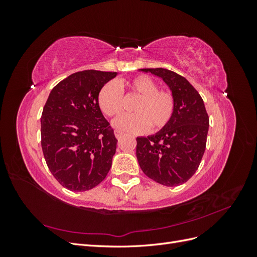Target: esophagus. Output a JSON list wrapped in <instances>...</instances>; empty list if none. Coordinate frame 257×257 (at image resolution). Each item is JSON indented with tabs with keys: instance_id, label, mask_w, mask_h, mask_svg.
<instances>
[{
	"instance_id": "obj_1",
	"label": "esophagus",
	"mask_w": 257,
	"mask_h": 257,
	"mask_svg": "<svg viewBox=\"0 0 257 257\" xmlns=\"http://www.w3.org/2000/svg\"><path fill=\"white\" fill-rule=\"evenodd\" d=\"M114 135H115V137H116V138L120 139L124 134L122 133V132H120V131H115V132H114Z\"/></svg>"
}]
</instances>
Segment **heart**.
Here are the masks:
<instances>
[{"mask_svg": "<svg viewBox=\"0 0 257 257\" xmlns=\"http://www.w3.org/2000/svg\"><path fill=\"white\" fill-rule=\"evenodd\" d=\"M123 93L137 96L132 106L134 113L124 114L114 120L113 126L127 133H145L150 128L158 132L165 127L175 112V98L172 93L161 91L157 82L146 75H138L120 83L107 82L98 92L99 109L107 116H115L124 108Z\"/></svg>", "mask_w": 257, "mask_h": 257, "instance_id": "heart-1", "label": "heart"}]
</instances>
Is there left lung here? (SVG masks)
Instances as JSON below:
<instances>
[{
    "label": "left lung",
    "mask_w": 257,
    "mask_h": 257,
    "mask_svg": "<svg viewBox=\"0 0 257 257\" xmlns=\"http://www.w3.org/2000/svg\"><path fill=\"white\" fill-rule=\"evenodd\" d=\"M163 79L175 98L172 120L157 134L137 137L136 157L146 176L166 186L185 183L206 149L209 116L204 100L184 77L166 68H143Z\"/></svg>",
    "instance_id": "1"
}]
</instances>
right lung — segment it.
<instances>
[{
	"mask_svg": "<svg viewBox=\"0 0 257 257\" xmlns=\"http://www.w3.org/2000/svg\"><path fill=\"white\" fill-rule=\"evenodd\" d=\"M115 76L93 69L74 73L51 90L45 104L43 153L53 177L69 191L93 189L111 167L118 141L99 109L97 96Z\"/></svg>",
	"mask_w": 257,
	"mask_h": 257,
	"instance_id": "right-lung-1",
	"label": "right lung"
}]
</instances>
